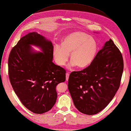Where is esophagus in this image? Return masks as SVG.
<instances>
[{
	"label": "esophagus",
	"instance_id": "1",
	"mask_svg": "<svg viewBox=\"0 0 131 131\" xmlns=\"http://www.w3.org/2000/svg\"><path fill=\"white\" fill-rule=\"evenodd\" d=\"M69 76V74L68 73H66V80L67 81H68V80Z\"/></svg>",
	"mask_w": 131,
	"mask_h": 131
}]
</instances>
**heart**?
I'll list each match as a JSON object with an SVG mask.
<instances>
[{
    "label": "heart",
    "mask_w": 131,
    "mask_h": 131,
    "mask_svg": "<svg viewBox=\"0 0 131 131\" xmlns=\"http://www.w3.org/2000/svg\"><path fill=\"white\" fill-rule=\"evenodd\" d=\"M62 46L55 45L53 54L57 64L65 65L70 54V67L77 66L83 68L90 65L94 60L97 52L96 41L87 34L76 31L70 34L64 39Z\"/></svg>",
    "instance_id": "obj_1"
}]
</instances>
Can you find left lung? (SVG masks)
Returning <instances> with one entry per match:
<instances>
[{
	"label": "left lung",
	"mask_w": 131,
	"mask_h": 131,
	"mask_svg": "<svg viewBox=\"0 0 131 131\" xmlns=\"http://www.w3.org/2000/svg\"><path fill=\"white\" fill-rule=\"evenodd\" d=\"M123 70L122 55L110 39L90 66L70 74L68 88L76 108L88 115L104 109L119 89Z\"/></svg>",
	"instance_id": "left-lung-1"
}]
</instances>
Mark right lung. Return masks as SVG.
Returning a JSON list of instances; mask_svg holds the SVG:
<instances>
[{
    "instance_id": "right-lung-1",
    "label": "right lung",
    "mask_w": 131,
    "mask_h": 131,
    "mask_svg": "<svg viewBox=\"0 0 131 131\" xmlns=\"http://www.w3.org/2000/svg\"><path fill=\"white\" fill-rule=\"evenodd\" d=\"M40 48L35 52L31 46ZM52 43L36 32L22 37L11 50L9 77L23 105L35 114L50 110L57 101L56 86L66 80L65 70L53 62Z\"/></svg>"
}]
</instances>
